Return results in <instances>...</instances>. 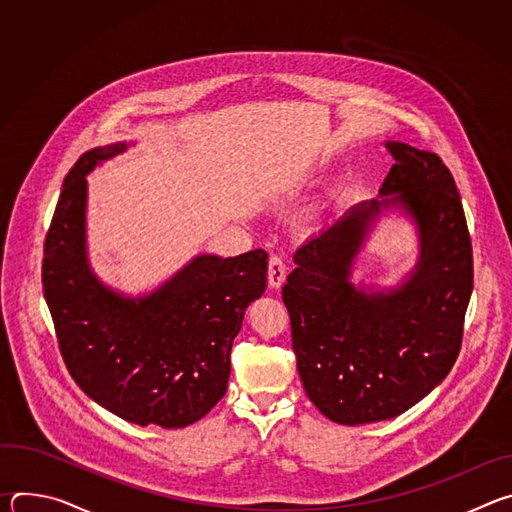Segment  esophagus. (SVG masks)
Here are the masks:
<instances>
[{
	"label": "esophagus",
	"mask_w": 512,
	"mask_h": 512,
	"mask_svg": "<svg viewBox=\"0 0 512 512\" xmlns=\"http://www.w3.org/2000/svg\"><path fill=\"white\" fill-rule=\"evenodd\" d=\"M285 273H287L285 261H283L279 255H271V259H269V269H267L269 285H271V287H281L283 281H285Z\"/></svg>",
	"instance_id": "1"
}]
</instances>
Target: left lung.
<instances>
[{"mask_svg": "<svg viewBox=\"0 0 512 512\" xmlns=\"http://www.w3.org/2000/svg\"><path fill=\"white\" fill-rule=\"evenodd\" d=\"M395 158L381 200L348 208L306 241L281 294L291 320L298 373L328 419L362 425L393 419L452 371L462 348L474 285L472 241L452 172L442 158L389 141ZM413 216L422 257L389 295L349 283L351 261L381 207Z\"/></svg>", "mask_w": 512, "mask_h": 512, "instance_id": "8db88e82", "label": "left lung"}]
</instances>
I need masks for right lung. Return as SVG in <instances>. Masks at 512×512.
Instances as JSON below:
<instances>
[{"mask_svg": "<svg viewBox=\"0 0 512 512\" xmlns=\"http://www.w3.org/2000/svg\"><path fill=\"white\" fill-rule=\"evenodd\" d=\"M123 150L95 148L66 174L44 241V298L66 369L93 401L137 425L186 427L227 393L233 340L265 291L267 253L200 255L137 300L101 285L85 251V176Z\"/></svg>", "mask_w": 512, "mask_h": 512, "instance_id": "1", "label": "right lung"}]
</instances>
